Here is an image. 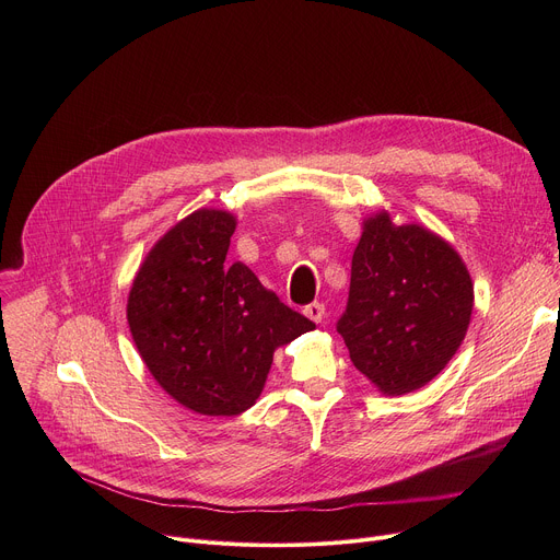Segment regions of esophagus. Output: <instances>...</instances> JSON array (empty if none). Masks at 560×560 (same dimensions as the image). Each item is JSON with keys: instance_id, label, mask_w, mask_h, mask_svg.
Returning <instances> with one entry per match:
<instances>
[{"instance_id": "esophagus-1", "label": "esophagus", "mask_w": 560, "mask_h": 560, "mask_svg": "<svg viewBox=\"0 0 560 560\" xmlns=\"http://www.w3.org/2000/svg\"><path fill=\"white\" fill-rule=\"evenodd\" d=\"M303 314H305L307 318H312L314 324H322L324 316H326V305L318 303V301H312V303H307V305L303 307Z\"/></svg>"}]
</instances>
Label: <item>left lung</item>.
<instances>
[{
	"mask_svg": "<svg viewBox=\"0 0 560 560\" xmlns=\"http://www.w3.org/2000/svg\"><path fill=\"white\" fill-rule=\"evenodd\" d=\"M474 288L460 257L421 225L387 212L363 223L348 305L337 322L350 359L383 394L430 383L465 339Z\"/></svg>",
	"mask_w": 560,
	"mask_h": 560,
	"instance_id": "left-lung-1",
	"label": "left lung"
}]
</instances>
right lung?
Segmentation results:
<instances>
[{
	"mask_svg": "<svg viewBox=\"0 0 560 560\" xmlns=\"http://www.w3.org/2000/svg\"><path fill=\"white\" fill-rule=\"evenodd\" d=\"M234 217L197 210L148 253L128 296L135 346L173 398L199 415L234 417L255 406L272 354L314 324L225 264Z\"/></svg>",
	"mask_w": 560,
	"mask_h": 560,
	"instance_id": "1",
	"label": "right lung"
}]
</instances>
